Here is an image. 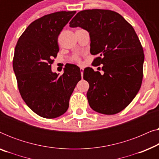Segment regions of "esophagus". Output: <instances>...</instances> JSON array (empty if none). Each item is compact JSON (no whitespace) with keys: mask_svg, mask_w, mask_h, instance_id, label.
<instances>
[{"mask_svg":"<svg viewBox=\"0 0 159 159\" xmlns=\"http://www.w3.org/2000/svg\"><path fill=\"white\" fill-rule=\"evenodd\" d=\"M80 72H81V75L82 77V76H83V72H84V69L82 68H80Z\"/></svg>","mask_w":159,"mask_h":159,"instance_id":"esophagus-1","label":"esophagus"}]
</instances>
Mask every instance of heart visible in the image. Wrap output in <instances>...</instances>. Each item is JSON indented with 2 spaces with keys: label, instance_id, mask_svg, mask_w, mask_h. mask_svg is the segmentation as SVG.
<instances>
[{
  "label": "heart",
  "instance_id": "obj_1",
  "mask_svg": "<svg viewBox=\"0 0 159 159\" xmlns=\"http://www.w3.org/2000/svg\"><path fill=\"white\" fill-rule=\"evenodd\" d=\"M71 60H72V61L78 63V64H80V63H81V61H82L81 56H80V55H78V54L74 55L72 56V58H71Z\"/></svg>",
  "mask_w": 159,
  "mask_h": 159
}]
</instances>
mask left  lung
<instances>
[{
	"instance_id": "8db88e82",
	"label": "left lung",
	"mask_w": 159,
	"mask_h": 159,
	"mask_svg": "<svg viewBox=\"0 0 159 159\" xmlns=\"http://www.w3.org/2000/svg\"><path fill=\"white\" fill-rule=\"evenodd\" d=\"M69 25L88 31L90 53L98 56L92 65L102 64V75L90 67L84 69L83 78L90 84L89 105L103 114L121 111L138 94L143 81L144 53L134 28L118 13L104 9L78 12Z\"/></svg>"
}]
</instances>
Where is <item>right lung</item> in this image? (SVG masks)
Here are the masks:
<instances>
[{
  "label": "right lung",
  "instance_id": "add662e5",
  "mask_svg": "<svg viewBox=\"0 0 159 159\" xmlns=\"http://www.w3.org/2000/svg\"><path fill=\"white\" fill-rule=\"evenodd\" d=\"M76 11H58L34 20L19 38L13 69L19 91L30 109L43 118L61 116L81 80L79 67L65 66L62 75L53 73L51 64L59 51L58 37Z\"/></svg>",
  "mask_w": 159,
  "mask_h": 159
}]
</instances>
